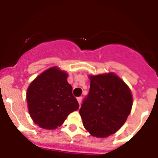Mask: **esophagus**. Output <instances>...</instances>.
I'll use <instances>...</instances> for the list:
<instances>
[{"mask_svg": "<svg viewBox=\"0 0 158 158\" xmlns=\"http://www.w3.org/2000/svg\"><path fill=\"white\" fill-rule=\"evenodd\" d=\"M77 101H78V103H79V104H81V101H82L81 96H79V97H77Z\"/></svg>", "mask_w": 158, "mask_h": 158, "instance_id": "1", "label": "esophagus"}]
</instances>
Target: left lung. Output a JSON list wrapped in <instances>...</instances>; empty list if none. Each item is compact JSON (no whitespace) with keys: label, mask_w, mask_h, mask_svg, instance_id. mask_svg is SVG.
I'll return each instance as SVG.
<instances>
[{"label":"left lung","mask_w":158,"mask_h":158,"mask_svg":"<svg viewBox=\"0 0 158 158\" xmlns=\"http://www.w3.org/2000/svg\"><path fill=\"white\" fill-rule=\"evenodd\" d=\"M89 94L79 111L83 125L93 136L105 138L126 122L132 107L131 92L114 73L90 76Z\"/></svg>","instance_id":"8db88e82"}]
</instances>
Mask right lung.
<instances>
[{"label": "right lung", "instance_id": "obj_1", "mask_svg": "<svg viewBox=\"0 0 158 158\" xmlns=\"http://www.w3.org/2000/svg\"><path fill=\"white\" fill-rule=\"evenodd\" d=\"M67 77L65 72L52 67L42 73L29 85L28 111L35 123L40 127L56 129L71 112L79 108Z\"/></svg>", "mask_w": 158, "mask_h": 158}]
</instances>
